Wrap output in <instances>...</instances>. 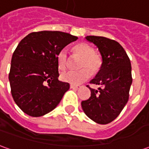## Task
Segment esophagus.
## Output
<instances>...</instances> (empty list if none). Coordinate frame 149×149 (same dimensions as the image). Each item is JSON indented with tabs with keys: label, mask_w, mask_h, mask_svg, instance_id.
<instances>
[{
	"label": "esophagus",
	"mask_w": 149,
	"mask_h": 149,
	"mask_svg": "<svg viewBox=\"0 0 149 149\" xmlns=\"http://www.w3.org/2000/svg\"><path fill=\"white\" fill-rule=\"evenodd\" d=\"M70 88H73V89H78V88H81V86H80V85H73V84H71V85H70Z\"/></svg>",
	"instance_id": "obj_1"
}]
</instances>
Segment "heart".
<instances>
[{"instance_id":"heart-1","label":"heart","mask_w":149,"mask_h":149,"mask_svg":"<svg viewBox=\"0 0 149 149\" xmlns=\"http://www.w3.org/2000/svg\"><path fill=\"white\" fill-rule=\"evenodd\" d=\"M72 52L75 55L82 57L80 63V68H82L78 71L68 70L64 72L61 75V79L64 82L68 84L77 85L86 81L92 74H96L100 70L102 65L101 56L93 48L86 43H79L72 47ZM56 61L59 69L64 70L67 67L68 56L65 50H61L56 55Z\"/></svg>"}]
</instances>
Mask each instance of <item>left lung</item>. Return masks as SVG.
Returning <instances> with one entry per match:
<instances>
[{
	"label": "left lung",
	"mask_w": 149,
	"mask_h": 149,
	"mask_svg": "<svg viewBox=\"0 0 149 149\" xmlns=\"http://www.w3.org/2000/svg\"><path fill=\"white\" fill-rule=\"evenodd\" d=\"M102 56V65L90 84L100 85L98 90L89 86L91 97L81 102L84 113L93 121L106 125L121 112L129 97L132 78L131 62L127 53L114 40L104 37L88 36Z\"/></svg>",
	"instance_id": "8db88e82"
}]
</instances>
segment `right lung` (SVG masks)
I'll return each instance as SVG.
<instances>
[{"label": "right lung", "instance_id": "1", "mask_svg": "<svg viewBox=\"0 0 149 149\" xmlns=\"http://www.w3.org/2000/svg\"><path fill=\"white\" fill-rule=\"evenodd\" d=\"M77 39L63 32L40 31L31 33L18 44L8 80L15 103L24 113L41 116L58 105L69 84L58 80L56 55Z\"/></svg>", "mask_w": 149, "mask_h": 149}]
</instances>
